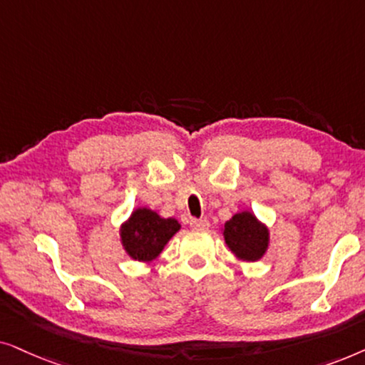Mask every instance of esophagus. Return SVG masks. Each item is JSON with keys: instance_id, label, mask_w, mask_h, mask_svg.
<instances>
[{"instance_id": "34e87169", "label": "esophagus", "mask_w": 365, "mask_h": 365, "mask_svg": "<svg viewBox=\"0 0 365 365\" xmlns=\"http://www.w3.org/2000/svg\"><path fill=\"white\" fill-rule=\"evenodd\" d=\"M190 227L197 228V230H207L210 227V222L207 218H190Z\"/></svg>"}]
</instances>
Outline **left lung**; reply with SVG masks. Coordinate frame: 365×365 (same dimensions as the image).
<instances>
[{
    "label": "left lung",
    "mask_w": 365,
    "mask_h": 365,
    "mask_svg": "<svg viewBox=\"0 0 365 365\" xmlns=\"http://www.w3.org/2000/svg\"><path fill=\"white\" fill-rule=\"evenodd\" d=\"M223 237L228 249L247 262L259 260L269 247V230L250 212H240L225 222Z\"/></svg>",
    "instance_id": "8db88e82"
}]
</instances>
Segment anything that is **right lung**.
<instances>
[{"label":"right lung","instance_id":"add662e5","mask_svg":"<svg viewBox=\"0 0 365 365\" xmlns=\"http://www.w3.org/2000/svg\"><path fill=\"white\" fill-rule=\"evenodd\" d=\"M178 230L180 223L175 218H162L148 208H138L121 227V242L132 259L150 262L157 259Z\"/></svg>","mask_w":365,"mask_h":365}]
</instances>
